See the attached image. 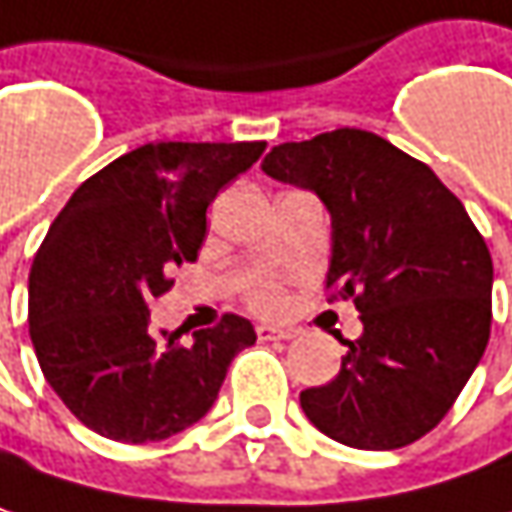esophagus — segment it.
<instances>
[{
    "mask_svg": "<svg viewBox=\"0 0 512 512\" xmlns=\"http://www.w3.org/2000/svg\"><path fill=\"white\" fill-rule=\"evenodd\" d=\"M293 328H272V325H257V340H293Z\"/></svg>",
    "mask_w": 512,
    "mask_h": 512,
    "instance_id": "34e87169",
    "label": "esophagus"
}]
</instances>
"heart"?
<instances>
[{"label":"heart","mask_w":512,"mask_h":512,"mask_svg":"<svg viewBox=\"0 0 512 512\" xmlns=\"http://www.w3.org/2000/svg\"><path fill=\"white\" fill-rule=\"evenodd\" d=\"M246 302L257 313H281L284 304H287V296H284V287L275 281V278H260L255 284L246 287Z\"/></svg>","instance_id":"heart-1"}]
</instances>
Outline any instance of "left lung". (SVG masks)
I'll list each match as a JSON object with an SVG mask.
<instances>
[{
    "label": "left lung",
    "instance_id": "8db88e82",
    "mask_svg": "<svg viewBox=\"0 0 512 512\" xmlns=\"http://www.w3.org/2000/svg\"><path fill=\"white\" fill-rule=\"evenodd\" d=\"M263 172L331 210L328 302L351 299L363 334L343 340L340 375L299 395L331 440L390 451L422 440L484 357L492 257L463 202L384 137L337 128L281 143Z\"/></svg>",
    "mask_w": 512,
    "mask_h": 512
}]
</instances>
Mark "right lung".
Masks as SVG:
<instances>
[{"instance_id":"obj_1","label":"right lung","mask_w":512,"mask_h":512,"mask_svg":"<svg viewBox=\"0 0 512 512\" xmlns=\"http://www.w3.org/2000/svg\"><path fill=\"white\" fill-rule=\"evenodd\" d=\"M266 143H146L90 175L52 222L28 272V334L43 378L90 431L158 442L199 422L231 360L255 346L225 313L181 343L149 328L169 272L199 257L216 193Z\"/></svg>"}]
</instances>
